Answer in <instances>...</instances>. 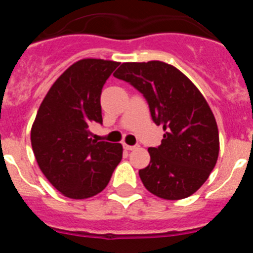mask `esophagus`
<instances>
[{
    "mask_svg": "<svg viewBox=\"0 0 253 253\" xmlns=\"http://www.w3.org/2000/svg\"><path fill=\"white\" fill-rule=\"evenodd\" d=\"M123 147H124V149H126V151H134V149H137L139 146H129L126 143H123Z\"/></svg>",
    "mask_w": 253,
    "mask_h": 253,
    "instance_id": "1",
    "label": "esophagus"
}]
</instances>
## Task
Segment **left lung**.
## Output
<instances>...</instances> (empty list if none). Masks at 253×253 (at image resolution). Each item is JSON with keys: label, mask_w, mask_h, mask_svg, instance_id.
<instances>
[{"label": "left lung", "mask_w": 253, "mask_h": 253, "mask_svg": "<svg viewBox=\"0 0 253 253\" xmlns=\"http://www.w3.org/2000/svg\"><path fill=\"white\" fill-rule=\"evenodd\" d=\"M114 77L143 93L152 119L165 130L161 146L148 148L149 165L139 169L144 187L166 200L193 195L219 154L218 126L203 93L180 69L161 60L123 63Z\"/></svg>", "instance_id": "obj_1"}]
</instances>
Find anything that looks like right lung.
<instances>
[{"mask_svg": "<svg viewBox=\"0 0 253 253\" xmlns=\"http://www.w3.org/2000/svg\"><path fill=\"white\" fill-rule=\"evenodd\" d=\"M119 62L86 58L64 71L40 104L31 126L35 160L48 181L69 199H87L107 186L123 157L120 143L97 142L102 86Z\"/></svg>", "mask_w": 253, "mask_h": 253, "instance_id": "right-lung-1", "label": "right lung"}]
</instances>
